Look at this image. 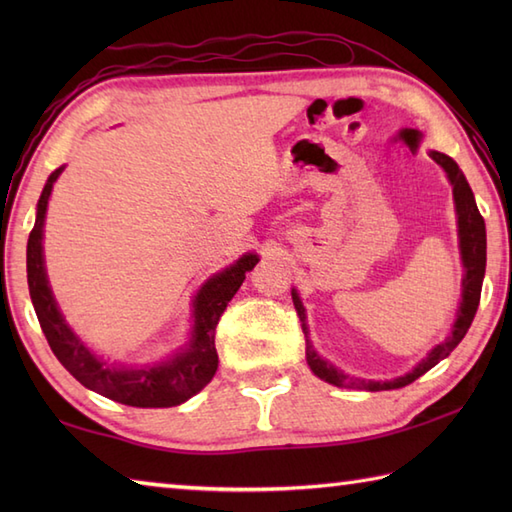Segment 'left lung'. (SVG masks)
<instances>
[{
	"mask_svg": "<svg viewBox=\"0 0 512 512\" xmlns=\"http://www.w3.org/2000/svg\"><path fill=\"white\" fill-rule=\"evenodd\" d=\"M429 156L438 162V165L447 173V178L453 187V204H455V217H458V246H460V259L464 266V277H462V301L460 308L455 312V321L451 334L438 343L433 350L422 358V361L411 369V372L402 374L398 378L391 380H365V378H356L345 374L343 369L334 367L330 361H325L314 350L312 341L308 339V317H306V308H303L299 292L292 288V303H295L297 314L301 319V328L303 334H306V361L314 376H319L325 383H330L334 387H350V389H365V391H385V389H400L413 380L420 378L424 372H429L431 367H436L442 358H447L458 343L464 339V334L469 332L473 317L477 312V306H480V295H482V281L486 273V226H484V217L477 211L475 204V195L466 182L462 169L458 167V162L449 158L447 154H440V151H429Z\"/></svg>",
	"mask_w": 512,
	"mask_h": 512,
	"instance_id": "1",
	"label": "left lung"
}]
</instances>
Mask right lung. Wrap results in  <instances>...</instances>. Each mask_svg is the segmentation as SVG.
<instances>
[{
    "label": "right lung",
    "mask_w": 512,
    "mask_h": 512,
    "mask_svg": "<svg viewBox=\"0 0 512 512\" xmlns=\"http://www.w3.org/2000/svg\"><path fill=\"white\" fill-rule=\"evenodd\" d=\"M65 167L54 169L37 202L35 228L30 231L26 248V270L28 290L32 306L43 334L50 343V350L59 358V363L96 394L121 402L129 407H176L198 394L217 372V350H215V328L228 301L233 299L239 286L244 284L246 273L259 262L255 253H246L215 273L200 286L191 301V336L189 341L165 361L149 365H121L103 361L85 345L59 310V303L52 295L46 259H43V224H46L48 200L54 182Z\"/></svg>",
    "instance_id": "1"
}]
</instances>
